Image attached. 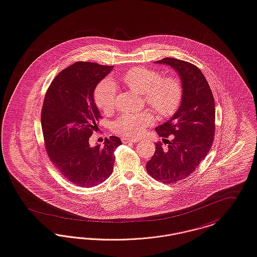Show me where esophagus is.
Listing matches in <instances>:
<instances>
[{
  "mask_svg": "<svg viewBox=\"0 0 257 257\" xmlns=\"http://www.w3.org/2000/svg\"><path fill=\"white\" fill-rule=\"evenodd\" d=\"M122 141H123V143H128V142H133V143H137V142H139L140 141V140L139 139H123L122 140Z\"/></svg>",
  "mask_w": 257,
  "mask_h": 257,
  "instance_id": "esophagus-1",
  "label": "esophagus"
}]
</instances>
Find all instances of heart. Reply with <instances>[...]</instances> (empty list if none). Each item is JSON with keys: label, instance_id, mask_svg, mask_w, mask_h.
Returning <instances> with one entry per match:
<instances>
[{"label": "heart", "instance_id": "heart-1", "mask_svg": "<svg viewBox=\"0 0 257 257\" xmlns=\"http://www.w3.org/2000/svg\"><path fill=\"white\" fill-rule=\"evenodd\" d=\"M121 81L135 92L145 95L146 103L159 115L170 117L179 109L183 89L174 77H165L156 70L135 68L121 76ZM95 102L103 112L111 111L116 102V85L110 79L103 80L95 90ZM154 122L150 112L124 114L113 124L114 131L124 137H137Z\"/></svg>", "mask_w": 257, "mask_h": 257}]
</instances>
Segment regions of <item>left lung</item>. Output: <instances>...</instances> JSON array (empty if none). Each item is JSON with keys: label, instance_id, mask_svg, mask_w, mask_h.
<instances>
[{"label": "left lung", "instance_id": "8db88e82", "mask_svg": "<svg viewBox=\"0 0 257 257\" xmlns=\"http://www.w3.org/2000/svg\"><path fill=\"white\" fill-rule=\"evenodd\" d=\"M169 66L178 73L183 89L176 113L158 125V136H173L167 148L156 143L155 153L146 164L148 174L164 184L182 181L194 172L210 150L215 134V103L210 86L194 65L174 58L154 62Z\"/></svg>", "mask_w": 257, "mask_h": 257}]
</instances>
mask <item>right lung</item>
<instances>
[{"mask_svg":"<svg viewBox=\"0 0 257 257\" xmlns=\"http://www.w3.org/2000/svg\"><path fill=\"white\" fill-rule=\"evenodd\" d=\"M113 70L88 62H77L62 70L47 90L41 124L52 163L72 184L92 187L106 181L115 163L114 151L121 141L106 139L90 146L100 111L94 101L98 83Z\"/></svg>","mask_w":257,"mask_h":257,"instance_id":"add662e5","label":"right lung"}]
</instances>
